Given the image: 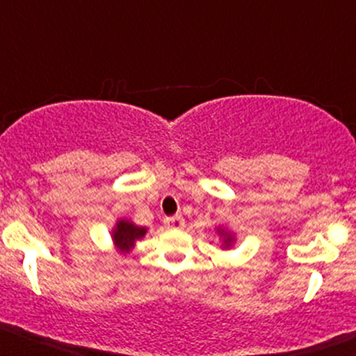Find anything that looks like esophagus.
<instances>
[{
    "mask_svg": "<svg viewBox=\"0 0 356 356\" xmlns=\"http://www.w3.org/2000/svg\"><path fill=\"white\" fill-rule=\"evenodd\" d=\"M165 226L170 227V229H181L185 226V219H183L181 214H177V216H171L165 219Z\"/></svg>",
    "mask_w": 356,
    "mask_h": 356,
    "instance_id": "obj_1",
    "label": "esophagus"
}]
</instances>
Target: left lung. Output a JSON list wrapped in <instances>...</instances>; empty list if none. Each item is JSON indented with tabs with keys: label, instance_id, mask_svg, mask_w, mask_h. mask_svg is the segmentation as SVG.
I'll return each mask as SVG.
<instances>
[{
	"label": "left lung",
	"instance_id": "8db88e82",
	"mask_svg": "<svg viewBox=\"0 0 356 356\" xmlns=\"http://www.w3.org/2000/svg\"><path fill=\"white\" fill-rule=\"evenodd\" d=\"M216 231H218L219 239H221V249H231L232 244H234V241H236V236L222 226H218Z\"/></svg>",
	"mask_w": 356,
	"mask_h": 356
}]
</instances>
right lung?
Wrapping results in <instances>:
<instances>
[{"label":"right lung","instance_id":"1","mask_svg":"<svg viewBox=\"0 0 356 356\" xmlns=\"http://www.w3.org/2000/svg\"><path fill=\"white\" fill-rule=\"evenodd\" d=\"M147 227L137 226L129 219H117L112 229V243L120 254H129L135 248L137 241L143 239L147 234Z\"/></svg>","mask_w":356,"mask_h":356}]
</instances>
